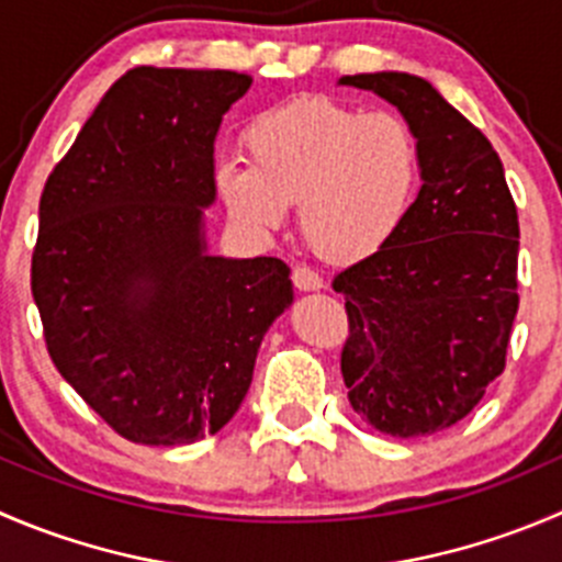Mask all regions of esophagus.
I'll list each match as a JSON object with an SVG mask.
<instances>
[{
  "instance_id": "34e87169",
  "label": "esophagus",
  "mask_w": 562,
  "mask_h": 562,
  "mask_svg": "<svg viewBox=\"0 0 562 562\" xmlns=\"http://www.w3.org/2000/svg\"><path fill=\"white\" fill-rule=\"evenodd\" d=\"M293 285L299 291H321L324 288V280H321L318 271H313L310 266H293V274H291Z\"/></svg>"
}]
</instances>
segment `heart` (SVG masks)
Masks as SVG:
<instances>
[{"mask_svg":"<svg viewBox=\"0 0 562 562\" xmlns=\"http://www.w3.org/2000/svg\"><path fill=\"white\" fill-rule=\"evenodd\" d=\"M249 161H222L214 187L227 214L271 233L299 205V231L329 263L381 252L412 211L423 150L408 120L335 98L266 109L244 131Z\"/></svg>","mask_w":562,"mask_h":562,"instance_id":"b5f03b06","label":"heart"}]
</instances>
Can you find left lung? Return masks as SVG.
Masks as SVG:
<instances>
[{"label":"left lung","mask_w":562,"mask_h":562,"mask_svg":"<svg viewBox=\"0 0 562 562\" xmlns=\"http://www.w3.org/2000/svg\"><path fill=\"white\" fill-rule=\"evenodd\" d=\"M414 128L423 187L381 252L348 266L340 353L353 412L390 437L456 426L505 370L519 310V216L503 161L481 128L412 74L342 76Z\"/></svg>","instance_id":"8db88e82"}]
</instances>
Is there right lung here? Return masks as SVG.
<instances>
[{"label":"right lung","mask_w":562,"mask_h":562,"mask_svg":"<svg viewBox=\"0 0 562 562\" xmlns=\"http://www.w3.org/2000/svg\"><path fill=\"white\" fill-rule=\"evenodd\" d=\"M249 85L236 70L131 68L43 187L32 296L48 357L128 442L225 428L293 302L282 260L205 247L216 131Z\"/></svg>","instance_id":"right-lung-1"}]
</instances>
